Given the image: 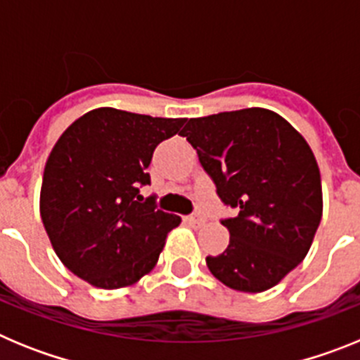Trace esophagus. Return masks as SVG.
Here are the masks:
<instances>
[{
	"mask_svg": "<svg viewBox=\"0 0 360 360\" xmlns=\"http://www.w3.org/2000/svg\"><path fill=\"white\" fill-rule=\"evenodd\" d=\"M186 224H189L191 227L198 229V227H202L203 224H205V219H203L202 216H187Z\"/></svg>",
	"mask_w": 360,
	"mask_h": 360,
	"instance_id": "34e87169",
	"label": "esophagus"
}]
</instances>
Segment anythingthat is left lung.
Instances as JSON below:
<instances>
[{
    "label": "left lung",
    "instance_id": "left-lung-1",
    "mask_svg": "<svg viewBox=\"0 0 360 360\" xmlns=\"http://www.w3.org/2000/svg\"><path fill=\"white\" fill-rule=\"evenodd\" d=\"M182 136L219 198L238 209L221 221L227 249L205 257L211 274L238 292L276 287L304 259L323 216L319 165L308 142L265 108L189 119Z\"/></svg>",
    "mask_w": 360,
    "mask_h": 360
}]
</instances>
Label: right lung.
Instances as JSON below:
<instances>
[{"label":"right lung","instance_id":"add662e5","mask_svg":"<svg viewBox=\"0 0 360 360\" xmlns=\"http://www.w3.org/2000/svg\"><path fill=\"white\" fill-rule=\"evenodd\" d=\"M186 119L97 108L65 129L50 151L39 212L63 265L91 287L135 285L158 262L180 216L144 202L153 151Z\"/></svg>","mask_w":360,"mask_h":360}]
</instances>
